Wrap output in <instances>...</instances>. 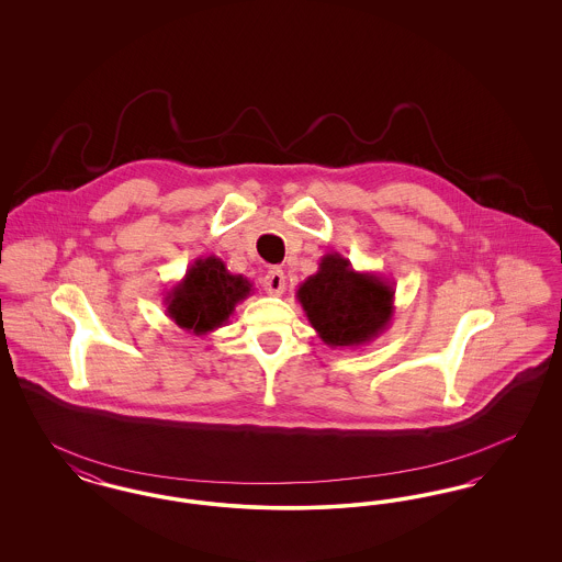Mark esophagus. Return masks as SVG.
Masks as SVG:
<instances>
[{"label":"esophagus","instance_id":"esophagus-1","mask_svg":"<svg viewBox=\"0 0 562 562\" xmlns=\"http://www.w3.org/2000/svg\"><path fill=\"white\" fill-rule=\"evenodd\" d=\"M284 286H286V276L280 268H271L268 273L263 276V289L269 294H282L284 293Z\"/></svg>","mask_w":562,"mask_h":562}]
</instances>
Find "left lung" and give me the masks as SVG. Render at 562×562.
Returning <instances> with one entry per match:
<instances>
[{"label":"left lung","instance_id":"obj_1","mask_svg":"<svg viewBox=\"0 0 562 562\" xmlns=\"http://www.w3.org/2000/svg\"><path fill=\"white\" fill-rule=\"evenodd\" d=\"M394 282L356 271L339 252L324 255L318 271L296 289V301L328 348L371 344L394 316Z\"/></svg>","mask_w":562,"mask_h":562}]
</instances>
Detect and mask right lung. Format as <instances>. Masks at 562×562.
Returning <instances> with one entry per match:
<instances>
[{
	"mask_svg": "<svg viewBox=\"0 0 562 562\" xmlns=\"http://www.w3.org/2000/svg\"><path fill=\"white\" fill-rule=\"evenodd\" d=\"M252 293V282L232 273L218 257H200L166 296V314L179 328L206 335L227 324L236 305Z\"/></svg>",
	"mask_w": 562,
	"mask_h": 562,
	"instance_id": "1",
	"label": "right lung"
}]
</instances>
